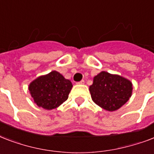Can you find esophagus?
<instances>
[{
    "instance_id": "34e87169",
    "label": "esophagus",
    "mask_w": 154,
    "mask_h": 154,
    "mask_svg": "<svg viewBox=\"0 0 154 154\" xmlns=\"http://www.w3.org/2000/svg\"><path fill=\"white\" fill-rule=\"evenodd\" d=\"M77 85H83V84H85V81H84V80H82L81 82H77Z\"/></svg>"
}]
</instances>
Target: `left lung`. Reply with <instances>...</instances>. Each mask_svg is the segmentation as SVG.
Here are the masks:
<instances>
[{
    "mask_svg": "<svg viewBox=\"0 0 154 154\" xmlns=\"http://www.w3.org/2000/svg\"><path fill=\"white\" fill-rule=\"evenodd\" d=\"M132 83L118 75L101 72L94 78L89 87L93 101L108 111H115L131 97Z\"/></svg>",
    "mask_w": 154,
    "mask_h": 154,
    "instance_id": "8db88e82",
    "label": "left lung"
}]
</instances>
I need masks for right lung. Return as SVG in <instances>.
I'll list each match as a JSON object with an SVG mask.
<instances>
[{
  "label": "right lung",
  "mask_w": 154,
  "mask_h": 154,
  "mask_svg": "<svg viewBox=\"0 0 154 154\" xmlns=\"http://www.w3.org/2000/svg\"><path fill=\"white\" fill-rule=\"evenodd\" d=\"M72 85L57 71L38 77L29 85L31 96L39 107L50 110L65 102Z\"/></svg>",
  "instance_id": "add662e5"
}]
</instances>
